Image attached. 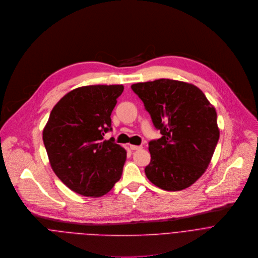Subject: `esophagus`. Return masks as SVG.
<instances>
[{"instance_id": "34e87169", "label": "esophagus", "mask_w": 258, "mask_h": 258, "mask_svg": "<svg viewBox=\"0 0 258 258\" xmlns=\"http://www.w3.org/2000/svg\"><path fill=\"white\" fill-rule=\"evenodd\" d=\"M130 148H131L132 150H137V149H141L142 146H138V145H133V144H131V145H130Z\"/></svg>"}]
</instances>
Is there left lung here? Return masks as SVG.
Masks as SVG:
<instances>
[{
    "instance_id": "obj_1",
    "label": "left lung",
    "mask_w": 258,
    "mask_h": 258,
    "mask_svg": "<svg viewBox=\"0 0 258 258\" xmlns=\"http://www.w3.org/2000/svg\"><path fill=\"white\" fill-rule=\"evenodd\" d=\"M131 88L162 134L149 142L147 179L167 191L188 188L207 171L220 138L215 107L197 86L183 81L163 78Z\"/></svg>"
}]
</instances>
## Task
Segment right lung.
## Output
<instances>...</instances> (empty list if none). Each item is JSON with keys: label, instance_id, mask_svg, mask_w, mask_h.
<instances>
[{"label": "right lung", "instance_id": "right-lung-1", "mask_svg": "<svg viewBox=\"0 0 258 258\" xmlns=\"http://www.w3.org/2000/svg\"><path fill=\"white\" fill-rule=\"evenodd\" d=\"M124 86L88 85L65 94L42 131L51 169L72 191L88 197L107 194L120 180L126 150L114 139L111 114Z\"/></svg>", "mask_w": 258, "mask_h": 258}]
</instances>
